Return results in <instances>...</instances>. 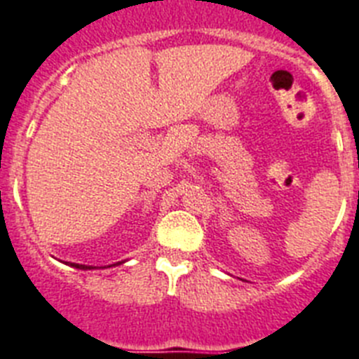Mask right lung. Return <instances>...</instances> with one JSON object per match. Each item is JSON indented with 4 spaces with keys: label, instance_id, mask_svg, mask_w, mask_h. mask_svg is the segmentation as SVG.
Segmentation results:
<instances>
[{
    "label": "right lung",
    "instance_id": "add662e5",
    "mask_svg": "<svg viewBox=\"0 0 359 359\" xmlns=\"http://www.w3.org/2000/svg\"><path fill=\"white\" fill-rule=\"evenodd\" d=\"M123 262H126V261H122V262H116V264H111V266H120V264H123ZM69 266H73V268H77V269H95V266L75 264V262H73V264H69ZM111 266H107V268H111ZM104 268H106V266H104Z\"/></svg>",
    "mask_w": 359,
    "mask_h": 359
}]
</instances>
